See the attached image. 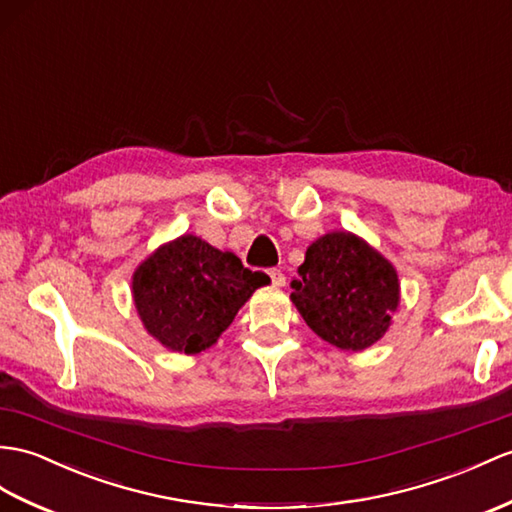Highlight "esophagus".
<instances>
[{"label":"esophagus","mask_w":512,"mask_h":512,"mask_svg":"<svg viewBox=\"0 0 512 512\" xmlns=\"http://www.w3.org/2000/svg\"><path fill=\"white\" fill-rule=\"evenodd\" d=\"M269 276H271L273 286H284L286 278H284V273H282L280 269H271V271H269Z\"/></svg>","instance_id":"34e87169"}]
</instances>
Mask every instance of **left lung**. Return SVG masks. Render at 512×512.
Segmentation results:
<instances>
[{"mask_svg":"<svg viewBox=\"0 0 512 512\" xmlns=\"http://www.w3.org/2000/svg\"><path fill=\"white\" fill-rule=\"evenodd\" d=\"M291 299L308 328L339 350L380 341L400 306L395 267L352 232H328L306 249Z\"/></svg>","mask_w":512,"mask_h":512,"instance_id":"obj_1","label":"left lung"}]
</instances>
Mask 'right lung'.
I'll use <instances>...</instances> for the list:
<instances>
[{
    "instance_id": "1",
    "label": "right lung",
    "mask_w": 512,
    "mask_h": 512,
    "mask_svg": "<svg viewBox=\"0 0 512 512\" xmlns=\"http://www.w3.org/2000/svg\"><path fill=\"white\" fill-rule=\"evenodd\" d=\"M269 276L195 234L160 245L136 267L132 297L145 330L171 352L199 354L215 345L239 308Z\"/></svg>"
}]
</instances>
